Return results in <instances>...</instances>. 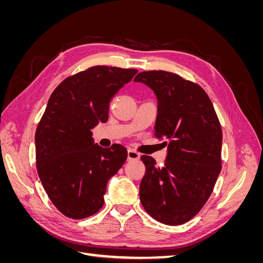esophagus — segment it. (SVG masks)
Listing matches in <instances>:
<instances>
[{
	"mask_svg": "<svg viewBox=\"0 0 263 263\" xmlns=\"http://www.w3.org/2000/svg\"><path fill=\"white\" fill-rule=\"evenodd\" d=\"M127 158H128V160H138L140 155L134 149H128V151H127Z\"/></svg>",
	"mask_w": 263,
	"mask_h": 263,
	"instance_id": "esophagus-1",
	"label": "esophagus"
}]
</instances>
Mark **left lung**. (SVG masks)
I'll return each instance as SVG.
<instances>
[{
	"label": "left lung",
	"mask_w": 263,
	"mask_h": 263,
	"mask_svg": "<svg viewBox=\"0 0 263 263\" xmlns=\"http://www.w3.org/2000/svg\"><path fill=\"white\" fill-rule=\"evenodd\" d=\"M134 81L155 92V135L168 146L163 166H157L153 157L141 156L146 173L140 202L162 224H184L208 202L221 170L220 123L209 95L194 82L162 70L144 71Z\"/></svg>",
	"instance_id": "1"
}]
</instances>
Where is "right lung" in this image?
Returning a JSON list of instances; mask_svg holds the SVG:
<instances>
[{
	"mask_svg": "<svg viewBox=\"0 0 263 263\" xmlns=\"http://www.w3.org/2000/svg\"><path fill=\"white\" fill-rule=\"evenodd\" d=\"M137 72L91 67L65 79L50 95L36 129V166L47 195L67 217L98 213L108 180L126 161L124 146L94 144L91 129L107 122L110 100Z\"/></svg>",
	"mask_w": 263,
	"mask_h": 263,
	"instance_id": "add662e5",
	"label": "right lung"
}]
</instances>
